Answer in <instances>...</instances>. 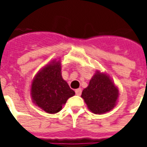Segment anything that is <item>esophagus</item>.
Masks as SVG:
<instances>
[{
    "mask_svg": "<svg viewBox=\"0 0 147 147\" xmlns=\"http://www.w3.org/2000/svg\"><path fill=\"white\" fill-rule=\"evenodd\" d=\"M81 94H82V89L81 88H79V89L76 90V94L78 96L81 95Z\"/></svg>",
    "mask_w": 147,
    "mask_h": 147,
    "instance_id": "34e87169",
    "label": "esophagus"
}]
</instances>
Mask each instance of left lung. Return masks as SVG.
Instances as JSON below:
<instances>
[{
  "mask_svg": "<svg viewBox=\"0 0 147 147\" xmlns=\"http://www.w3.org/2000/svg\"><path fill=\"white\" fill-rule=\"evenodd\" d=\"M118 95V90L110 79L98 71L83 90L81 97L90 110L95 114H102L114 108Z\"/></svg>",
  "mask_w": 147,
  "mask_h": 147,
  "instance_id": "left-lung-1",
  "label": "left lung"
}]
</instances>
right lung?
<instances>
[{
	"label": "right lung",
	"instance_id": "1",
	"mask_svg": "<svg viewBox=\"0 0 147 147\" xmlns=\"http://www.w3.org/2000/svg\"><path fill=\"white\" fill-rule=\"evenodd\" d=\"M61 71V64L53 61L37 75L31 85L34 102L49 113L59 112L67 99L75 95V91L63 80Z\"/></svg>",
	"mask_w": 147,
	"mask_h": 147
}]
</instances>
